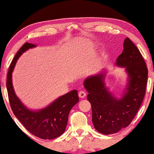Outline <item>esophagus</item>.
<instances>
[{
    "mask_svg": "<svg viewBox=\"0 0 154 154\" xmlns=\"http://www.w3.org/2000/svg\"><path fill=\"white\" fill-rule=\"evenodd\" d=\"M86 96V93L84 91H80L79 92V97L80 98H84Z\"/></svg>",
    "mask_w": 154,
    "mask_h": 154,
    "instance_id": "34e87169",
    "label": "esophagus"
}]
</instances>
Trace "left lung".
<instances>
[{
    "mask_svg": "<svg viewBox=\"0 0 154 154\" xmlns=\"http://www.w3.org/2000/svg\"><path fill=\"white\" fill-rule=\"evenodd\" d=\"M123 51L116 65L125 69L127 83L121 97L106 85V70L84 80L88 100L92 109V122L99 133L110 135L128 127L140 108L145 93L148 71L142 55L132 41L126 38Z\"/></svg>",
    "mask_w": 154,
    "mask_h": 154,
    "instance_id": "obj_1",
    "label": "left lung"
}]
</instances>
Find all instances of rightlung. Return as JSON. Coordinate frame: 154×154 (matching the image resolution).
Returning <instances> with one entry per match:
<instances>
[{"mask_svg":"<svg viewBox=\"0 0 154 154\" xmlns=\"http://www.w3.org/2000/svg\"><path fill=\"white\" fill-rule=\"evenodd\" d=\"M37 46L26 43L17 52L7 74V88L11 109L26 129L33 135L42 139H53L65 132L71 108L79 102L77 90L74 89L58 97L46 107L32 110L26 106L14 90L12 73L17 61L23 52Z\"/></svg>","mask_w":154,"mask_h":154,"instance_id":"right-lung-1","label":"right lung"}]
</instances>
